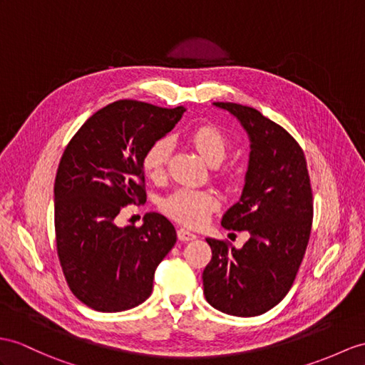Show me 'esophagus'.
Returning <instances> with one entry per match:
<instances>
[{
  "label": "esophagus",
  "mask_w": 365,
  "mask_h": 365,
  "mask_svg": "<svg viewBox=\"0 0 365 365\" xmlns=\"http://www.w3.org/2000/svg\"><path fill=\"white\" fill-rule=\"evenodd\" d=\"M178 238H180L181 242H192V240L197 238V235L192 234L190 230H187V229L180 227V229H178Z\"/></svg>",
  "instance_id": "34e87169"
}]
</instances>
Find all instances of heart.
<instances>
[{
  "label": "heart",
  "instance_id": "b5f03b06",
  "mask_svg": "<svg viewBox=\"0 0 365 365\" xmlns=\"http://www.w3.org/2000/svg\"><path fill=\"white\" fill-rule=\"evenodd\" d=\"M190 142L204 161L217 165L226 158L229 142L223 131L213 125H200L190 131ZM172 152V140L159 138L153 140L142 156V168L152 180H161ZM220 207V200L213 192L204 189L180 187L163 200L161 209L180 223L198 227L202 226L213 212Z\"/></svg>",
  "mask_w": 365,
  "mask_h": 365
}]
</instances>
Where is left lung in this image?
<instances>
[{
    "label": "left lung",
    "mask_w": 365,
    "mask_h": 365,
    "mask_svg": "<svg viewBox=\"0 0 365 365\" xmlns=\"http://www.w3.org/2000/svg\"><path fill=\"white\" fill-rule=\"evenodd\" d=\"M213 105L235 115L251 140L242 197L221 220L225 229L251 237L240 250L206 238L212 260L202 272L204 296L226 314L252 317L277 305L294 283L313 223V192L305 155L285 128L251 106Z\"/></svg>",
    "instance_id": "8db88e82"
}]
</instances>
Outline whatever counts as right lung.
Instances as JSON below:
<instances>
[{
    "label": "right lung",
    "mask_w": 365,
    "mask_h": 365,
    "mask_svg": "<svg viewBox=\"0 0 365 365\" xmlns=\"http://www.w3.org/2000/svg\"><path fill=\"white\" fill-rule=\"evenodd\" d=\"M118 101L94 113L69 140L54 184L58 260L73 294L86 307L118 313L145 302L158 264L176 243L173 225L148 212L142 226H118L128 204L145 202L142 156L182 118Z\"/></svg>",
    "instance_id": "1"
}]
</instances>
